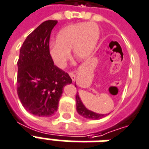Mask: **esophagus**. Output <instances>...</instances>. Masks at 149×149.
<instances>
[{
  "mask_svg": "<svg viewBox=\"0 0 149 149\" xmlns=\"http://www.w3.org/2000/svg\"><path fill=\"white\" fill-rule=\"evenodd\" d=\"M69 74H70V77H71V79H72V81H74L75 79H76V77H75V74L73 72H69Z\"/></svg>",
  "mask_w": 149,
  "mask_h": 149,
  "instance_id": "34e87169",
  "label": "esophagus"
}]
</instances>
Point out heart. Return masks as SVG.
<instances>
[{
    "instance_id": "b5f03b06",
    "label": "heart",
    "mask_w": 149,
    "mask_h": 149,
    "mask_svg": "<svg viewBox=\"0 0 149 149\" xmlns=\"http://www.w3.org/2000/svg\"><path fill=\"white\" fill-rule=\"evenodd\" d=\"M99 27L95 22H79L64 27L57 34L56 41L52 42L48 52L54 64L64 68L70 58L79 60L89 57L95 49L99 38Z\"/></svg>"
}]
</instances>
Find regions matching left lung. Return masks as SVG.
Here are the masks:
<instances>
[{
  "mask_svg": "<svg viewBox=\"0 0 149 149\" xmlns=\"http://www.w3.org/2000/svg\"><path fill=\"white\" fill-rule=\"evenodd\" d=\"M75 87H77L76 84H75ZM76 101H77V112L80 116H82L83 117L88 119V120H99V119H102V118L105 117V116H107V114H99V113H96V112H93V111L87 109V108L84 106V105L83 104L82 101L80 99L78 93L76 95Z\"/></svg>",
  "mask_w": 149,
  "mask_h": 149,
  "instance_id": "8db88e82",
  "label": "left lung"
}]
</instances>
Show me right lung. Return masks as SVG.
Instances as JSON below:
<instances>
[{
  "instance_id": "right-lung-1",
  "label": "right lung",
  "mask_w": 149,
  "mask_h": 149,
  "mask_svg": "<svg viewBox=\"0 0 149 149\" xmlns=\"http://www.w3.org/2000/svg\"><path fill=\"white\" fill-rule=\"evenodd\" d=\"M56 20L40 25L25 40L18 61L17 92L25 109L34 116L48 117L58 107L63 87L72 79L56 65L48 52Z\"/></svg>"
}]
</instances>
